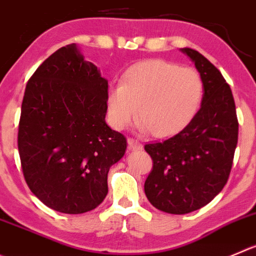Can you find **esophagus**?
I'll use <instances>...</instances> for the list:
<instances>
[{"label":"esophagus","instance_id":"1","mask_svg":"<svg viewBox=\"0 0 256 256\" xmlns=\"http://www.w3.org/2000/svg\"><path fill=\"white\" fill-rule=\"evenodd\" d=\"M128 148H130V150H142V144H140L137 140L128 138Z\"/></svg>","mask_w":256,"mask_h":256}]
</instances>
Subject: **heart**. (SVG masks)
Listing matches in <instances>:
<instances>
[{
  "label": "heart",
  "mask_w": 256,
  "mask_h": 256,
  "mask_svg": "<svg viewBox=\"0 0 256 256\" xmlns=\"http://www.w3.org/2000/svg\"><path fill=\"white\" fill-rule=\"evenodd\" d=\"M204 93L202 80L191 68L164 60H146L126 70L120 85L109 89L106 116L122 130L136 118L143 130L168 138L184 130L196 116Z\"/></svg>",
  "instance_id": "heart-1"
}]
</instances>
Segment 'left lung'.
<instances>
[{"mask_svg":"<svg viewBox=\"0 0 256 256\" xmlns=\"http://www.w3.org/2000/svg\"><path fill=\"white\" fill-rule=\"evenodd\" d=\"M202 80L201 108L188 126L164 142L146 144L153 168L144 182L158 210L184 215L208 205L226 184L238 144L239 123L232 93L204 55L184 48Z\"/></svg>","mask_w":256,"mask_h":256,"instance_id":"obj_1","label":"left lung"}]
</instances>
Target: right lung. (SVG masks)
Listing matches in <instances>:
<instances>
[{"label":"right lung","instance_id":"add662e5","mask_svg":"<svg viewBox=\"0 0 256 256\" xmlns=\"http://www.w3.org/2000/svg\"><path fill=\"white\" fill-rule=\"evenodd\" d=\"M108 82L76 44L38 68L25 89L18 153L31 192L48 208L84 214L108 194V172L126 140L106 123Z\"/></svg>","mask_w":256,"mask_h":256}]
</instances>
